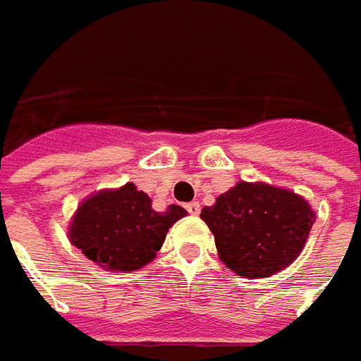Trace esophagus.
<instances>
[{
    "label": "esophagus",
    "instance_id": "obj_1",
    "mask_svg": "<svg viewBox=\"0 0 361 361\" xmlns=\"http://www.w3.org/2000/svg\"><path fill=\"white\" fill-rule=\"evenodd\" d=\"M185 210L190 212L192 216H197L200 214V204L197 202H190V204H185Z\"/></svg>",
    "mask_w": 361,
    "mask_h": 361
}]
</instances>
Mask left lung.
I'll return each instance as SVG.
<instances>
[{
    "label": "left lung",
    "mask_w": 361,
    "mask_h": 361,
    "mask_svg": "<svg viewBox=\"0 0 361 361\" xmlns=\"http://www.w3.org/2000/svg\"><path fill=\"white\" fill-rule=\"evenodd\" d=\"M200 218L214 234L218 257L243 279L285 271L303 252L315 212L305 197L264 181H238Z\"/></svg>",
    "instance_id": "obj_1"
}]
</instances>
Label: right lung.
Instances as JSON below:
<instances>
[{"instance_id": "right-lung-1", "label": "right lung", "mask_w": 361, "mask_h": 361, "mask_svg": "<svg viewBox=\"0 0 361 361\" xmlns=\"http://www.w3.org/2000/svg\"><path fill=\"white\" fill-rule=\"evenodd\" d=\"M185 214L176 204L155 212L145 192L125 183L85 197L72 214L68 238L104 271L131 273L157 257L167 230Z\"/></svg>"}]
</instances>
